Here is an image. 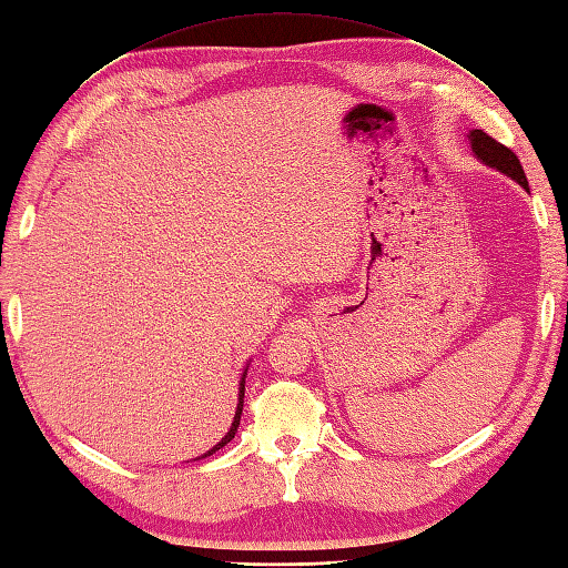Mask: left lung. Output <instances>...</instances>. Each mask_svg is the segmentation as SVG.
I'll return each instance as SVG.
<instances>
[{"instance_id": "8db88e82", "label": "left lung", "mask_w": 568, "mask_h": 568, "mask_svg": "<svg viewBox=\"0 0 568 568\" xmlns=\"http://www.w3.org/2000/svg\"><path fill=\"white\" fill-rule=\"evenodd\" d=\"M466 138H469L471 153H474L476 160H481L486 168H494V170L503 172V174H506V178L518 182L525 189V192H530V184H527V178H525V170L520 165V160L515 158V153H513L510 148L500 145L488 133L478 131V129H471Z\"/></svg>"}]
</instances>
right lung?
Segmentation results:
<instances>
[{"mask_svg": "<svg viewBox=\"0 0 568 568\" xmlns=\"http://www.w3.org/2000/svg\"><path fill=\"white\" fill-rule=\"evenodd\" d=\"M247 367H250V364H247ZM247 367L243 369V376H241V384H237V408H235V418H233V423H231V430L229 433H225L223 437H221V443L219 445H213L209 452H206V455H201L199 459H204V457H211L213 455V452H219L221 447H225V445H229L231 443V439L235 437V433H237V425H241V415H243V398H245V376H247Z\"/></svg>", "mask_w": 568, "mask_h": 568, "instance_id": "right-lung-1", "label": "right lung"}]
</instances>
